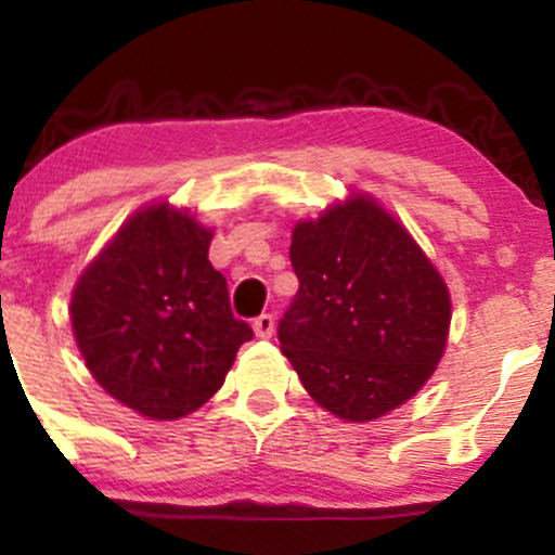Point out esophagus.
I'll use <instances>...</instances> for the list:
<instances>
[{"mask_svg": "<svg viewBox=\"0 0 555 555\" xmlns=\"http://www.w3.org/2000/svg\"><path fill=\"white\" fill-rule=\"evenodd\" d=\"M273 315H269V313H263V315H258L256 321H253V331H256V336H260V339H271L273 336Z\"/></svg>", "mask_w": 555, "mask_h": 555, "instance_id": "34e87169", "label": "esophagus"}]
</instances>
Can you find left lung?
<instances>
[{
    "label": "left lung",
    "mask_w": 555,
    "mask_h": 555,
    "mask_svg": "<svg viewBox=\"0 0 555 555\" xmlns=\"http://www.w3.org/2000/svg\"><path fill=\"white\" fill-rule=\"evenodd\" d=\"M299 279L279 341L331 415L367 423L412 399L443 358L449 286L378 201L352 193L295 224Z\"/></svg>",
    "instance_id": "left-lung-1"
}]
</instances>
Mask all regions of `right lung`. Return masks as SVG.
I'll return each mask as SVG.
<instances>
[{"instance_id":"1","label":"right lung","mask_w":555,"mask_h":555,"mask_svg":"<svg viewBox=\"0 0 555 555\" xmlns=\"http://www.w3.org/2000/svg\"><path fill=\"white\" fill-rule=\"evenodd\" d=\"M214 232L188 208H140L80 273L69 321L86 367L149 420L195 412L224 384L253 328L208 260Z\"/></svg>"}]
</instances>
